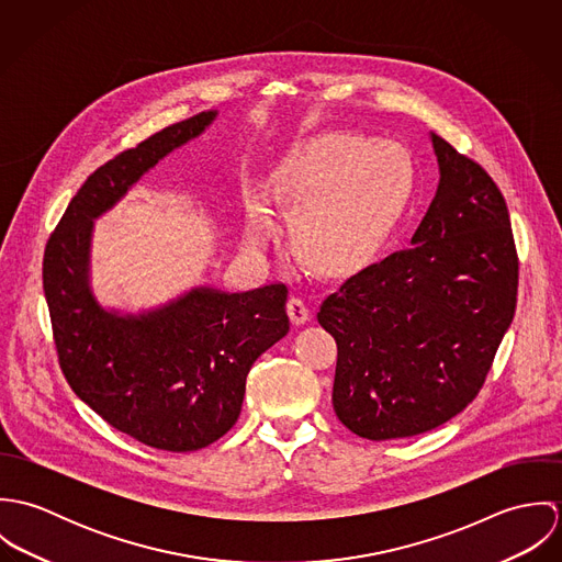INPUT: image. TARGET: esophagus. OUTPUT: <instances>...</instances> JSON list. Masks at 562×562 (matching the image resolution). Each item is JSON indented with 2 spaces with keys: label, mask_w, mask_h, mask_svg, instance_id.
<instances>
[{
  "label": "esophagus",
  "mask_w": 562,
  "mask_h": 562,
  "mask_svg": "<svg viewBox=\"0 0 562 562\" xmlns=\"http://www.w3.org/2000/svg\"><path fill=\"white\" fill-rule=\"evenodd\" d=\"M288 314H290V321L294 324H305L310 321V307L305 305V301L301 296H290Z\"/></svg>",
  "instance_id": "34e87169"
}]
</instances>
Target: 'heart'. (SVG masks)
<instances>
[{
    "instance_id": "1",
    "label": "heart",
    "mask_w": 562,
    "mask_h": 562,
    "mask_svg": "<svg viewBox=\"0 0 562 562\" xmlns=\"http://www.w3.org/2000/svg\"><path fill=\"white\" fill-rule=\"evenodd\" d=\"M413 166L396 145L359 134H324L307 143L277 183V201L292 221L299 257L318 272L344 274L372 261L408 205ZM274 227L252 212L246 238L270 240Z\"/></svg>"
}]
</instances>
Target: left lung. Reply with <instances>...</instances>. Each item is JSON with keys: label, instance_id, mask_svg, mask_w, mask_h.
Masks as SVG:
<instances>
[{"label": "left lung", "instance_id": "left-lung-1", "mask_svg": "<svg viewBox=\"0 0 562 562\" xmlns=\"http://www.w3.org/2000/svg\"><path fill=\"white\" fill-rule=\"evenodd\" d=\"M437 194L411 248L324 299L335 337L333 408L370 441L441 426L479 396L517 307L506 201L479 161L432 134Z\"/></svg>", "mask_w": 562, "mask_h": 562}]
</instances>
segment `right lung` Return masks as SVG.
Segmentation results:
<instances>
[{
	"label": "right lung",
	"instance_id": "obj_1",
	"mask_svg": "<svg viewBox=\"0 0 562 562\" xmlns=\"http://www.w3.org/2000/svg\"><path fill=\"white\" fill-rule=\"evenodd\" d=\"M216 112L164 127L99 166L71 199L43 255V290L60 370L112 428L136 441L192 452L240 417L246 374L290 321L285 283L225 294L210 288L143 316H116L88 288L92 221L166 154L199 136Z\"/></svg>",
	"mask_w": 562,
	"mask_h": 562
}]
</instances>
